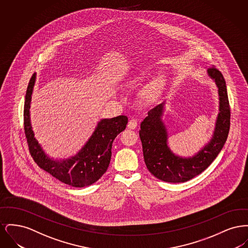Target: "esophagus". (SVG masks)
Wrapping results in <instances>:
<instances>
[{
	"label": "esophagus",
	"instance_id": "obj_1",
	"mask_svg": "<svg viewBox=\"0 0 248 248\" xmlns=\"http://www.w3.org/2000/svg\"><path fill=\"white\" fill-rule=\"evenodd\" d=\"M138 125V121L136 119H130L129 122H128V124L127 126L129 127L130 129H135Z\"/></svg>",
	"mask_w": 248,
	"mask_h": 248
}]
</instances>
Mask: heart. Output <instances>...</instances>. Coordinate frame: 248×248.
Returning <instances> with one entry per match:
<instances>
[{"label": "heart", "mask_w": 248, "mask_h": 248, "mask_svg": "<svg viewBox=\"0 0 248 248\" xmlns=\"http://www.w3.org/2000/svg\"><path fill=\"white\" fill-rule=\"evenodd\" d=\"M161 89L162 83L160 81H156L145 87L140 94V98L142 103L146 105L154 103L161 93Z\"/></svg>", "instance_id": "obj_1"}]
</instances>
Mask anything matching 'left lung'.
<instances>
[{"mask_svg": "<svg viewBox=\"0 0 248 248\" xmlns=\"http://www.w3.org/2000/svg\"><path fill=\"white\" fill-rule=\"evenodd\" d=\"M207 75L217 87L219 108L212 138L198 153L182 157L174 154L168 146V133L163 122L165 103L149 110L148 116L140 124V138L144 161L154 177L170 183L185 182L204 171L220 153L227 140L231 109L227 87L221 72L212 68Z\"/></svg>", "mask_w": 248, "mask_h": 248, "instance_id": "1", "label": "left lung"}]
</instances>
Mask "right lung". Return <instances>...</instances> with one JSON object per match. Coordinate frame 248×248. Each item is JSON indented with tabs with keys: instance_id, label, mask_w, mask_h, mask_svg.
<instances>
[{
	"instance_id": "1",
	"label": "right lung",
	"mask_w": 248,
	"mask_h": 248,
	"mask_svg": "<svg viewBox=\"0 0 248 248\" xmlns=\"http://www.w3.org/2000/svg\"><path fill=\"white\" fill-rule=\"evenodd\" d=\"M36 73L27 88L24 104V129L30 153L36 164L59 181L75 188H83L97 181L109 165L114 139L125 129L128 119L124 115L101 119L83 148L68 159L50 158L34 137L31 122V103Z\"/></svg>"
}]
</instances>
